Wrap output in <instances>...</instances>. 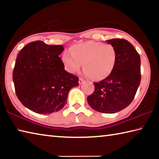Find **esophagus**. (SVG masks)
I'll list each match as a JSON object with an SVG mask.
<instances>
[{
  "label": "esophagus",
  "instance_id": "esophagus-1",
  "mask_svg": "<svg viewBox=\"0 0 159 159\" xmlns=\"http://www.w3.org/2000/svg\"><path fill=\"white\" fill-rule=\"evenodd\" d=\"M83 82H84V80H83L82 78H79V83L80 85H81L82 83H83Z\"/></svg>",
  "mask_w": 159,
  "mask_h": 159
}]
</instances>
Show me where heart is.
<instances>
[{
  "label": "heart",
  "mask_w": 159,
  "mask_h": 159,
  "mask_svg": "<svg viewBox=\"0 0 159 159\" xmlns=\"http://www.w3.org/2000/svg\"><path fill=\"white\" fill-rule=\"evenodd\" d=\"M70 53H63L62 61L65 70L71 74L82 66L84 73L95 80H102L113 71L117 58L115 48L109 44L88 41L72 46Z\"/></svg>",
  "instance_id": "heart-1"
}]
</instances>
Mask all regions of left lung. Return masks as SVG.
Wrapping results in <instances>:
<instances>
[{"label":"left lung","instance_id":"obj_1","mask_svg":"<svg viewBox=\"0 0 159 159\" xmlns=\"http://www.w3.org/2000/svg\"><path fill=\"white\" fill-rule=\"evenodd\" d=\"M106 42L116 49V65L109 76L94 83V91L87 99L96 111L115 113L127 107L136 94L141 80L140 57L127 40L112 39Z\"/></svg>","mask_w":159,"mask_h":159}]
</instances>
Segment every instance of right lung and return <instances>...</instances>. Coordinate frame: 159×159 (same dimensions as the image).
Wrapping results in <instances>:
<instances>
[{
    "label": "right lung",
    "instance_id": "add662e5",
    "mask_svg": "<svg viewBox=\"0 0 159 159\" xmlns=\"http://www.w3.org/2000/svg\"><path fill=\"white\" fill-rule=\"evenodd\" d=\"M62 45L30 42L20 51L13 71L16 96L25 107L36 113L49 114L67 103L70 89L79 77L65 70L59 55Z\"/></svg>",
    "mask_w": 159,
    "mask_h": 159
}]
</instances>
